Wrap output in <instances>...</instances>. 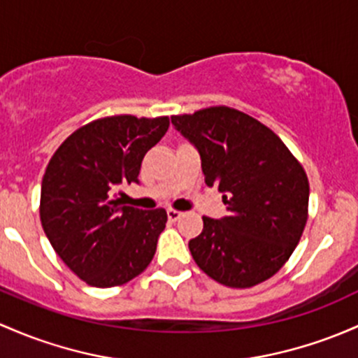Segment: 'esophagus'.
<instances>
[{"label":"esophagus","instance_id":"1","mask_svg":"<svg viewBox=\"0 0 358 358\" xmlns=\"http://www.w3.org/2000/svg\"><path fill=\"white\" fill-rule=\"evenodd\" d=\"M182 217V213L176 209H168V220L169 221H178Z\"/></svg>","mask_w":358,"mask_h":358}]
</instances>
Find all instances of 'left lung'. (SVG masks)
Returning a JSON list of instances; mask_svg holds the SVG:
<instances>
[{
  "mask_svg": "<svg viewBox=\"0 0 358 358\" xmlns=\"http://www.w3.org/2000/svg\"><path fill=\"white\" fill-rule=\"evenodd\" d=\"M171 123L199 149L206 185L223 192L228 216H202L189 248L217 283L250 288L278 273L299 245L308 217V178L300 161L264 123L210 106Z\"/></svg>",
  "mask_w": 358,
  "mask_h": 358,
  "instance_id": "left-lung-1",
  "label": "left lung"
}]
</instances>
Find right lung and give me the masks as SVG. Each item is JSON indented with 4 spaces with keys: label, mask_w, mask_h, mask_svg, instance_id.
<instances>
[{
    "label": "right lung",
    "mask_w": 358,
    "mask_h": 358,
    "mask_svg": "<svg viewBox=\"0 0 358 358\" xmlns=\"http://www.w3.org/2000/svg\"><path fill=\"white\" fill-rule=\"evenodd\" d=\"M168 127V116L97 118L69 135L48 163L41 224L56 254L90 287L129 283L156 254L166 210L123 206L116 195L138 182L145 152Z\"/></svg>",
    "instance_id": "add662e5"
}]
</instances>
